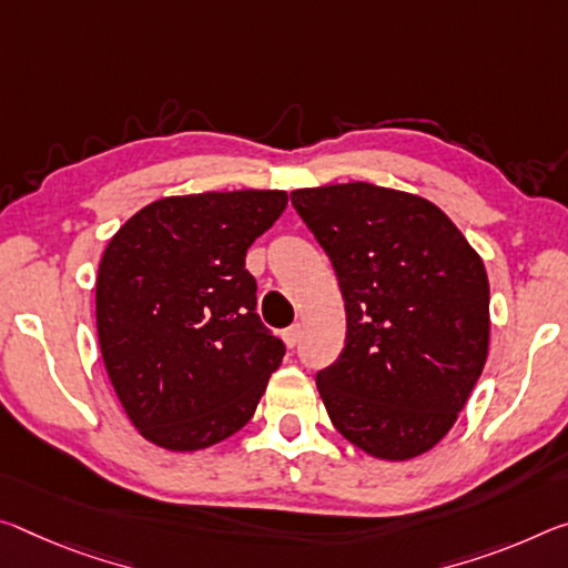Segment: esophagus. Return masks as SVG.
<instances>
[{"label": "esophagus", "mask_w": 568, "mask_h": 568, "mask_svg": "<svg viewBox=\"0 0 568 568\" xmlns=\"http://www.w3.org/2000/svg\"><path fill=\"white\" fill-rule=\"evenodd\" d=\"M301 336H303V326H301V323H295V326H291V328L285 331V344L291 346V348H293V346H298Z\"/></svg>", "instance_id": "esophagus-1"}]
</instances>
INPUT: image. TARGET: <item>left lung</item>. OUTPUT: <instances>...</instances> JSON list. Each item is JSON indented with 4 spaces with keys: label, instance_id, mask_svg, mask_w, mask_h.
<instances>
[{
    "label": "left lung",
    "instance_id": "1",
    "mask_svg": "<svg viewBox=\"0 0 568 568\" xmlns=\"http://www.w3.org/2000/svg\"><path fill=\"white\" fill-rule=\"evenodd\" d=\"M291 202L346 301V346L316 376L333 427L382 460L427 453L455 425L488 358L480 255L417 194L351 182L295 189Z\"/></svg>",
    "mask_w": 568,
    "mask_h": 568
}]
</instances>
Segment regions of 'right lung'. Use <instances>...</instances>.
I'll return each mask as SVG.
<instances>
[{"instance_id": "1", "label": "right lung", "mask_w": 568, "mask_h": 568, "mask_svg": "<svg viewBox=\"0 0 568 568\" xmlns=\"http://www.w3.org/2000/svg\"><path fill=\"white\" fill-rule=\"evenodd\" d=\"M285 206L277 189L166 196L108 242L95 281L98 341L149 443L192 453L255 414L285 346L255 313L245 255Z\"/></svg>"}]
</instances>
